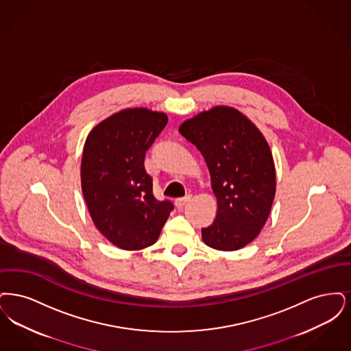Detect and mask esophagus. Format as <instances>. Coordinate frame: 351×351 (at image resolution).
Listing matches in <instances>:
<instances>
[{"label": "esophagus", "mask_w": 351, "mask_h": 351, "mask_svg": "<svg viewBox=\"0 0 351 351\" xmlns=\"http://www.w3.org/2000/svg\"><path fill=\"white\" fill-rule=\"evenodd\" d=\"M190 199H191V195H186V197H183V198H177L174 200V204H176V207L182 208L184 204H187V203L190 202Z\"/></svg>", "instance_id": "1"}]
</instances>
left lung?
I'll list each match as a JSON object with an SVG mask.
<instances>
[{"instance_id": "1", "label": "left lung", "mask_w": 351, "mask_h": 351, "mask_svg": "<svg viewBox=\"0 0 351 351\" xmlns=\"http://www.w3.org/2000/svg\"><path fill=\"white\" fill-rule=\"evenodd\" d=\"M180 134L204 157L217 199L214 223L202 229L204 244L226 252L250 244L269 217L276 189L266 138L243 112L229 106L199 112L180 125Z\"/></svg>"}]
</instances>
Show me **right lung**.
Here are the masks:
<instances>
[{"label":"right lung","instance_id":"right-lung-1","mask_svg":"<svg viewBox=\"0 0 351 351\" xmlns=\"http://www.w3.org/2000/svg\"><path fill=\"white\" fill-rule=\"evenodd\" d=\"M168 123L164 112L124 108L98 123L86 137L81 187L97 229L111 244L140 250L154 244L173 210L153 195L145 152Z\"/></svg>","mask_w":351,"mask_h":351}]
</instances>
